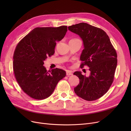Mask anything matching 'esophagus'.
I'll return each mask as SVG.
<instances>
[{
	"label": "esophagus",
	"instance_id": "esophagus-1",
	"mask_svg": "<svg viewBox=\"0 0 131 131\" xmlns=\"http://www.w3.org/2000/svg\"><path fill=\"white\" fill-rule=\"evenodd\" d=\"M72 74H72V71H69V70L66 71V75H67V77L70 76V75H72Z\"/></svg>",
	"mask_w": 131,
	"mask_h": 131
}]
</instances>
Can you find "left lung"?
<instances>
[{
  "label": "left lung",
  "mask_w": 131,
  "mask_h": 131,
  "mask_svg": "<svg viewBox=\"0 0 131 131\" xmlns=\"http://www.w3.org/2000/svg\"><path fill=\"white\" fill-rule=\"evenodd\" d=\"M83 41L84 49L80 60L81 68L89 67V77L77 71L73 74L80 79L75 87V93L87 101L97 100L104 95L111 87L117 64V53L107 33L98 27L86 23H80L68 27Z\"/></svg>",
  "instance_id": "1"
}]
</instances>
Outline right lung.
I'll return each mask as SVG.
<instances>
[{
    "label": "right lung",
    "instance_id": "obj_1",
    "mask_svg": "<svg viewBox=\"0 0 131 131\" xmlns=\"http://www.w3.org/2000/svg\"><path fill=\"white\" fill-rule=\"evenodd\" d=\"M67 26L36 27L17 44L13 56V69L19 86L30 97H49L66 72L54 68L47 72L43 65L47 57L54 53L57 41L65 37Z\"/></svg>",
    "mask_w": 131,
    "mask_h": 131
}]
</instances>
